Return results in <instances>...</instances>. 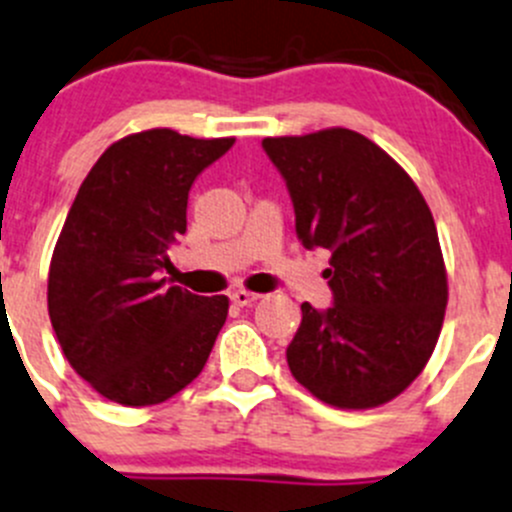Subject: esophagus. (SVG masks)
<instances>
[{
    "instance_id": "34e87169",
    "label": "esophagus",
    "mask_w": 512,
    "mask_h": 512,
    "mask_svg": "<svg viewBox=\"0 0 512 512\" xmlns=\"http://www.w3.org/2000/svg\"><path fill=\"white\" fill-rule=\"evenodd\" d=\"M256 299H259V294H251V291H243V289L233 291L231 294V301L236 306H251Z\"/></svg>"
}]
</instances>
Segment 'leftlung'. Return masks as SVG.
I'll return each instance as SVG.
<instances>
[{
	"mask_svg": "<svg viewBox=\"0 0 512 512\" xmlns=\"http://www.w3.org/2000/svg\"><path fill=\"white\" fill-rule=\"evenodd\" d=\"M289 188L296 236L326 248L332 306L301 304L286 347L296 382L344 410L405 392L425 369L447 306V276L432 213L410 175L347 128L264 138Z\"/></svg>",
	"mask_w": 512,
	"mask_h": 512,
	"instance_id": "left-lung-1",
	"label": "left lung"
}]
</instances>
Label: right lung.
<instances>
[{"mask_svg":"<svg viewBox=\"0 0 512 512\" xmlns=\"http://www.w3.org/2000/svg\"><path fill=\"white\" fill-rule=\"evenodd\" d=\"M231 145L145 130L110 145L82 180L52 253L47 306L67 362L110 402L158 405L206 367L228 299L160 274L186 233L193 180Z\"/></svg>","mask_w":512,"mask_h":512,"instance_id":"add662e5","label":"right lung"}]
</instances>
